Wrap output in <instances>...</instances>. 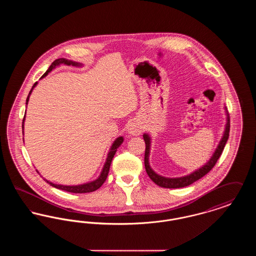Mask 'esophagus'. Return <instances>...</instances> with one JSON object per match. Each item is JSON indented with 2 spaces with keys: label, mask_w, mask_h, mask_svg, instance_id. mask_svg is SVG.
Here are the masks:
<instances>
[{
  "label": "esophagus",
  "mask_w": 256,
  "mask_h": 256,
  "mask_svg": "<svg viewBox=\"0 0 256 256\" xmlns=\"http://www.w3.org/2000/svg\"><path fill=\"white\" fill-rule=\"evenodd\" d=\"M142 124L137 121L130 122V124L128 126V134L136 136L142 132Z\"/></svg>",
  "instance_id": "obj_1"
}]
</instances>
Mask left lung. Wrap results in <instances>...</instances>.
Returning <instances> with one entry per match:
<instances>
[{"instance_id":"1","label":"left lung","mask_w":256,"mask_h":256,"mask_svg":"<svg viewBox=\"0 0 256 256\" xmlns=\"http://www.w3.org/2000/svg\"><path fill=\"white\" fill-rule=\"evenodd\" d=\"M224 113L226 116V124H224V130L222 132V136L220 140L219 144L216 148V150H214L213 154L211 156V158L207 161L206 163L202 166L200 168L196 169V170L192 172L189 174L180 176V178H166L163 176L161 174H158V172H156L154 170L152 169L150 165V145H152V138L148 134H143L144 140H145V144H146V150H145V168H146V174L150 176V178L158 184V186L164 187V188H182L188 186L192 183L195 182L196 180H198L200 178H202V176H204L207 172H209L210 170L215 166L216 162L218 161L224 146L228 142V136H230V114L226 106H224Z\"/></svg>"}]
</instances>
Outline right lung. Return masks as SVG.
Here are the masks:
<instances>
[{
	"label": "right lung",
	"instance_id": "1",
	"mask_svg": "<svg viewBox=\"0 0 256 256\" xmlns=\"http://www.w3.org/2000/svg\"><path fill=\"white\" fill-rule=\"evenodd\" d=\"M60 65H66V66H73V67H76V68H82L84 67V64L82 63H80V62H76V61L70 60H66V58H58V60H56L54 61L50 66L49 67V69L46 71V73L44 74L40 80L44 78L45 76H48V74L50 73L52 70H54L56 67H60ZM38 82H36L32 88L30 89L28 98H26V106H28V100L34 91V89L36 87ZM24 119H26V113H24V119H23V124H22V128H23V134H24ZM24 139V138H23ZM124 142V137L122 136H119L117 137L114 142L112 143V145L110 146V150L108 152V156L106 159V162L102 166V169L100 170V176H98L96 180H92V182H88L82 183V184H78V185H63V184H56V183L52 182L44 178L45 182H47V183H49L50 186L54 187V188H58V189H60L63 191H66V192H70V193H78V194H82V193H90V192H93V191H96L97 189H98L102 183L106 182V178H108V172H110V164H111V161L114 158L116 152H117V148L119 146L122 145V143Z\"/></svg>",
	"mask_w": 256,
	"mask_h": 256
}]
</instances>
